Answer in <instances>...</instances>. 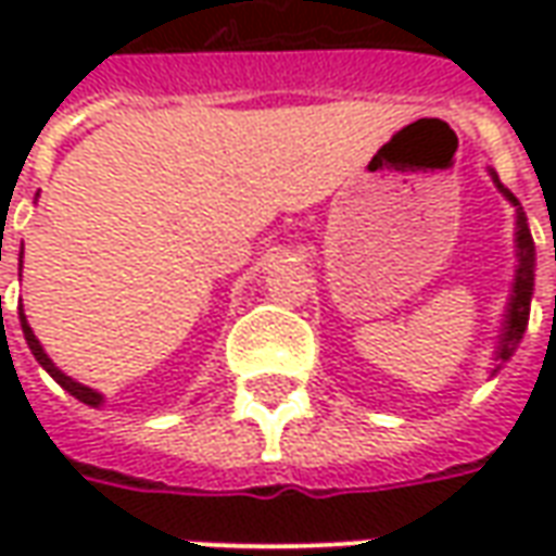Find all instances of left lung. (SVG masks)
I'll return each instance as SVG.
<instances>
[{"instance_id":"8db88e82","label":"left lung","mask_w":556,"mask_h":556,"mask_svg":"<svg viewBox=\"0 0 556 556\" xmlns=\"http://www.w3.org/2000/svg\"><path fill=\"white\" fill-rule=\"evenodd\" d=\"M491 178L497 184L509 202L515 205V255H518V267H515V282H513V298H509V306H506V321H503V333H501V345H497V363H506L513 357L515 345L521 342L527 330V318H530V298H533V270H536V247H533V235L527 229V217L525 211L518 207V199H515L506 187L501 184V178L491 172ZM501 369V366H497ZM494 369V372H497Z\"/></svg>"}]
</instances>
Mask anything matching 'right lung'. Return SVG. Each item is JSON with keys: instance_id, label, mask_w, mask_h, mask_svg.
<instances>
[{"instance_id": "add662e5", "label": "right lung", "mask_w": 556, "mask_h": 556, "mask_svg": "<svg viewBox=\"0 0 556 556\" xmlns=\"http://www.w3.org/2000/svg\"><path fill=\"white\" fill-rule=\"evenodd\" d=\"M20 267H23V253H20ZM20 327H23V337H26V345H29V351L35 354V361L41 363L43 369L50 372V378H53L55 384H62L71 393L74 399H79L83 405H91V408H98V405H103V396L98 393V390H91V387L79 384V381H74V378H67L59 366H55L50 357H47V351L41 349V342L35 339V333H31L29 321H26V315H23V309H20Z\"/></svg>"}]
</instances>
